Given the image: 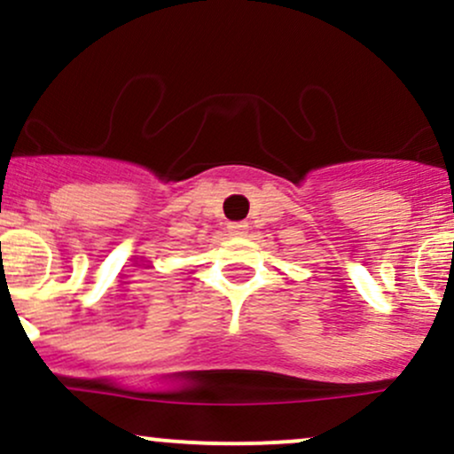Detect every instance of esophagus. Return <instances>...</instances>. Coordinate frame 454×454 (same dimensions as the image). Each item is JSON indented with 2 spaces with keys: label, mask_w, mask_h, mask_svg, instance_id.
Returning a JSON list of instances; mask_svg holds the SVG:
<instances>
[{
  "label": "esophagus",
  "mask_w": 454,
  "mask_h": 454,
  "mask_svg": "<svg viewBox=\"0 0 454 454\" xmlns=\"http://www.w3.org/2000/svg\"><path fill=\"white\" fill-rule=\"evenodd\" d=\"M228 232H231V235H235V237L246 235V232H247V223H246V222H232V223H228Z\"/></svg>",
  "instance_id": "34e87169"
}]
</instances>
